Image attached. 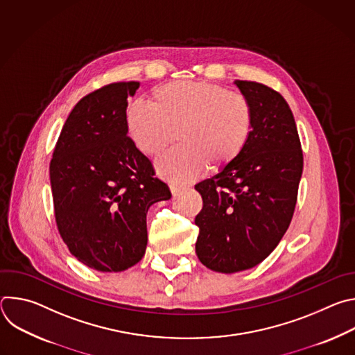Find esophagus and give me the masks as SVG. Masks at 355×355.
Listing matches in <instances>:
<instances>
[{"label":"esophagus","instance_id":"obj_1","mask_svg":"<svg viewBox=\"0 0 355 355\" xmlns=\"http://www.w3.org/2000/svg\"><path fill=\"white\" fill-rule=\"evenodd\" d=\"M170 189H171L173 195H178L180 192H182V191L185 189V187H182V185H177V184H171V185H170Z\"/></svg>","mask_w":355,"mask_h":355}]
</instances>
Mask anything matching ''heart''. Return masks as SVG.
Returning <instances> with one entry per match:
<instances>
[{
  "label": "heart",
  "instance_id": "b5f03b06",
  "mask_svg": "<svg viewBox=\"0 0 355 355\" xmlns=\"http://www.w3.org/2000/svg\"><path fill=\"white\" fill-rule=\"evenodd\" d=\"M133 144L156 157L177 139L181 143L157 162L159 173L175 182L199 178L208 167L234 164L254 130V110L240 92L208 81L177 80L153 89L150 104L133 101L125 115Z\"/></svg>",
  "mask_w": 355,
  "mask_h": 355
}]
</instances>
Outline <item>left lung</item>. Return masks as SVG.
I'll use <instances>...</instances> for the list:
<instances>
[{
    "instance_id": "left-lung-1",
    "label": "left lung",
    "mask_w": 355,
    "mask_h": 355,
    "mask_svg": "<svg viewBox=\"0 0 355 355\" xmlns=\"http://www.w3.org/2000/svg\"><path fill=\"white\" fill-rule=\"evenodd\" d=\"M254 110V130L240 159L195 185L196 256L209 270L232 274L256 267L284 237L293 216L303 153L292 111L268 85L236 80Z\"/></svg>"
}]
</instances>
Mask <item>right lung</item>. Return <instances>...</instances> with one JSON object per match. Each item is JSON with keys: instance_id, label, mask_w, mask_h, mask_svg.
<instances>
[{"instance_id": "1", "label": "right lung", "mask_w": 355, "mask_h": 355, "mask_svg": "<svg viewBox=\"0 0 355 355\" xmlns=\"http://www.w3.org/2000/svg\"><path fill=\"white\" fill-rule=\"evenodd\" d=\"M139 85L112 83L83 96L50 160L58 230L78 261L103 272H121L141 260L146 214L171 198L128 136V96Z\"/></svg>"}]
</instances>
